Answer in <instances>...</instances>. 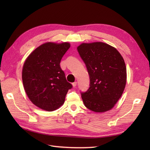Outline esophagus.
<instances>
[{"mask_svg": "<svg viewBox=\"0 0 150 150\" xmlns=\"http://www.w3.org/2000/svg\"><path fill=\"white\" fill-rule=\"evenodd\" d=\"M72 86H73V87H76V86H77V82H74L72 84Z\"/></svg>", "mask_w": 150, "mask_h": 150, "instance_id": "34e87169", "label": "esophagus"}]
</instances>
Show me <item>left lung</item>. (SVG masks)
<instances>
[{
  "mask_svg": "<svg viewBox=\"0 0 150 150\" xmlns=\"http://www.w3.org/2000/svg\"><path fill=\"white\" fill-rule=\"evenodd\" d=\"M77 49L90 78L89 89L81 93L85 106L96 112L110 110L121 98L126 86L123 58L116 48L101 42L83 43Z\"/></svg>",
  "mask_w": 150,
  "mask_h": 150,
  "instance_id": "left-lung-1",
  "label": "left lung"
}]
</instances>
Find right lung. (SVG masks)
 I'll list each match as a JSON object with an SVG mask.
<instances>
[{"mask_svg":"<svg viewBox=\"0 0 150 150\" xmlns=\"http://www.w3.org/2000/svg\"><path fill=\"white\" fill-rule=\"evenodd\" d=\"M70 46L68 42L44 43L24 62L22 78L25 91L30 101L42 110L52 111L61 106L72 87L60 67L61 59Z\"/></svg>","mask_w":150,"mask_h":150,"instance_id":"right-lung-1","label":"right lung"}]
</instances>
